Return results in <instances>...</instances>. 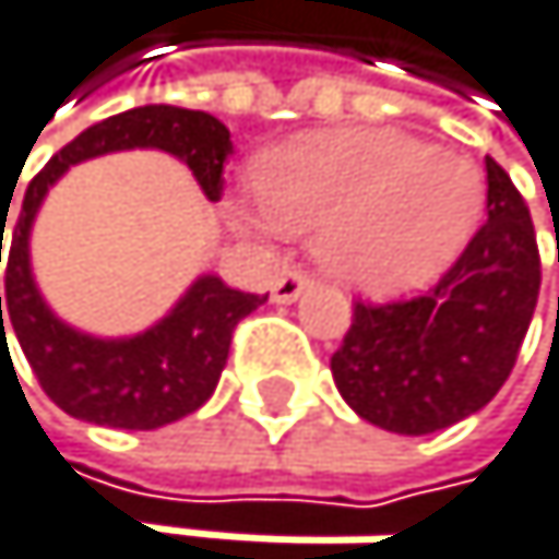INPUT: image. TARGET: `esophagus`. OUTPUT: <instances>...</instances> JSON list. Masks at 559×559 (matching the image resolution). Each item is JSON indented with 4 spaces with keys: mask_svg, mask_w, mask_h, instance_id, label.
I'll use <instances>...</instances> for the list:
<instances>
[{
    "mask_svg": "<svg viewBox=\"0 0 559 559\" xmlns=\"http://www.w3.org/2000/svg\"><path fill=\"white\" fill-rule=\"evenodd\" d=\"M309 282L312 277L302 267H285V274L271 285V298L274 302H295V298L309 288Z\"/></svg>",
    "mask_w": 559,
    "mask_h": 559,
    "instance_id": "1",
    "label": "esophagus"
}]
</instances>
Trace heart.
Masks as SVG:
<instances>
[{
	"instance_id": "1",
	"label": "heart",
	"mask_w": 559,
	"mask_h": 559,
	"mask_svg": "<svg viewBox=\"0 0 559 559\" xmlns=\"http://www.w3.org/2000/svg\"><path fill=\"white\" fill-rule=\"evenodd\" d=\"M250 185L267 223L316 229L322 264L364 292L437 277L485 209L481 167L399 130L288 140L257 157Z\"/></svg>"
}]
</instances>
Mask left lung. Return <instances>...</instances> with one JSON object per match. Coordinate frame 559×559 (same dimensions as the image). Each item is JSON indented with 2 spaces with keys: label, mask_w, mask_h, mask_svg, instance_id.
Returning <instances> with one entry per match:
<instances>
[{
  "label": "left lung",
  "mask_w": 559,
  "mask_h": 559,
  "mask_svg": "<svg viewBox=\"0 0 559 559\" xmlns=\"http://www.w3.org/2000/svg\"><path fill=\"white\" fill-rule=\"evenodd\" d=\"M488 223L429 292L357 298L330 371L360 419L426 437L485 408L509 381L539 298V247L526 199L498 160Z\"/></svg>",
  "instance_id": "8db88e82"
}]
</instances>
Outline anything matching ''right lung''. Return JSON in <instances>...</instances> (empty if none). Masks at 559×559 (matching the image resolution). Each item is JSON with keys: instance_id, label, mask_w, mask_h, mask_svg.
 Listing matches in <instances>:
<instances>
[{"instance_id": "add662e5", "label": "right lung", "mask_w": 559, "mask_h": 559, "mask_svg": "<svg viewBox=\"0 0 559 559\" xmlns=\"http://www.w3.org/2000/svg\"><path fill=\"white\" fill-rule=\"evenodd\" d=\"M130 147H160L181 157L199 178L202 192L212 202L223 199V171L233 143L216 116L178 106H140L95 122L53 154L44 171L26 185L5 257L0 326L5 309L33 374L47 399L68 416L112 429H157L209 402L226 367L233 330L257 306H264L267 295L237 292L219 277L205 274L188 288L171 316L130 340H95L53 319L29 274V223L47 188L71 164ZM2 233L5 219L0 226V250Z\"/></svg>"}]
</instances>
